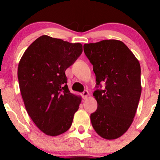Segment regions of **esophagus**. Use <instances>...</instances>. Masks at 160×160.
<instances>
[{
    "instance_id": "esophagus-1",
    "label": "esophagus",
    "mask_w": 160,
    "mask_h": 160,
    "mask_svg": "<svg viewBox=\"0 0 160 160\" xmlns=\"http://www.w3.org/2000/svg\"><path fill=\"white\" fill-rule=\"evenodd\" d=\"M81 95H82L83 99H86V98H87V96L89 95V92H88V91L86 90V91L83 92L81 94Z\"/></svg>"
}]
</instances>
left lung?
<instances>
[{
	"label": "left lung",
	"instance_id": "8db88e82",
	"mask_svg": "<svg viewBox=\"0 0 160 160\" xmlns=\"http://www.w3.org/2000/svg\"><path fill=\"white\" fill-rule=\"evenodd\" d=\"M84 52L96 76L93 96L98 108L90 115L92 125L103 138L116 139L128 130L136 113L141 94V65L118 40L86 43Z\"/></svg>",
	"mask_w": 160,
	"mask_h": 160
}]
</instances>
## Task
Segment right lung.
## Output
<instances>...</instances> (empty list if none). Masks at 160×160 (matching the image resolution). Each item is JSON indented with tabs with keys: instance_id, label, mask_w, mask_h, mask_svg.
Instances as JSON below:
<instances>
[{
	"instance_id": "right-lung-1",
	"label": "right lung",
	"mask_w": 160,
	"mask_h": 160,
	"mask_svg": "<svg viewBox=\"0 0 160 160\" xmlns=\"http://www.w3.org/2000/svg\"><path fill=\"white\" fill-rule=\"evenodd\" d=\"M82 45L42 36L26 49L18 65L21 95L28 115L45 134L71 128L82 99L70 92L65 71L82 53Z\"/></svg>"
}]
</instances>
